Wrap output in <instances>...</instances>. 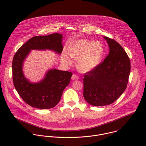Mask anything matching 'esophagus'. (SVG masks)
Returning <instances> with one entry per match:
<instances>
[{
    "instance_id": "esophagus-1",
    "label": "esophagus",
    "mask_w": 146,
    "mask_h": 146,
    "mask_svg": "<svg viewBox=\"0 0 146 146\" xmlns=\"http://www.w3.org/2000/svg\"><path fill=\"white\" fill-rule=\"evenodd\" d=\"M72 80L73 81L78 80H79V77H78V76H77V75L73 74L72 75Z\"/></svg>"
}]
</instances>
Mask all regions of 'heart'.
<instances>
[{
  "instance_id": "b5f03b06",
  "label": "heart",
  "mask_w": 146,
  "mask_h": 146,
  "mask_svg": "<svg viewBox=\"0 0 146 146\" xmlns=\"http://www.w3.org/2000/svg\"><path fill=\"white\" fill-rule=\"evenodd\" d=\"M68 53L63 52L62 60L66 65L73 64L76 59V67L81 73H86L94 70L101 63L104 48L100 41L82 39L73 42L68 47Z\"/></svg>"
}]
</instances>
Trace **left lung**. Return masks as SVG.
Returning a JSON list of instances; mask_svg holds the SVG:
<instances>
[{"label": "left lung", "mask_w": 146, "mask_h": 146, "mask_svg": "<svg viewBox=\"0 0 146 146\" xmlns=\"http://www.w3.org/2000/svg\"><path fill=\"white\" fill-rule=\"evenodd\" d=\"M104 38L109 54L83 78V97L95 106L111 104L120 97L127 88L130 73L129 58L122 46L113 39Z\"/></svg>", "instance_id": "obj_1"}]
</instances>
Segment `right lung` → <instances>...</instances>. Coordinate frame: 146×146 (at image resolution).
Instances as JSON below:
<instances>
[{
    "mask_svg": "<svg viewBox=\"0 0 146 146\" xmlns=\"http://www.w3.org/2000/svg\"><path fill=\"white\" fill-rule=\"evenodd\" d=\"M62 40L63 35L57 33L35 36L18 49L14 56L12 73L15 87L23 101L32 107L41 109L55 107L60 101L65 87L69 84L72 73L50 69L41 81L32 82L24 74V62L33 50H48L61 54L63 49Z\"/></svg>",
    "mask_w": 146,
    "mask_h": 146,
    "instance_id": "1",
    "label": "right lung"
}]
</instances>
